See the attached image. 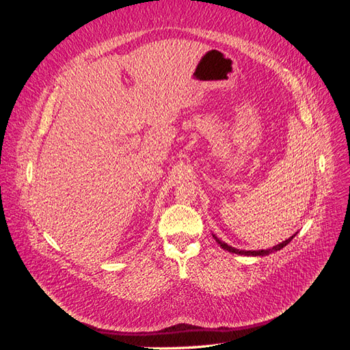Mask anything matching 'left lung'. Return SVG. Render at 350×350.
Returning <instances> with one entry per match:
<instances>
[{
  "label": "left lung",
  "instance_id": "1",
  "mask_svg": "<svg viewBox=\"0 0 350 350\" xmlns=\"http://www.w3.org/2000/svg\"><path fill=\"white\" fill-rule=\"evenodd\" d=\"M296 235V234H295ZM295 235H292L289 239H286V241H283V242H280V243H278V245H274V247H271V248H267V250H258V251H245V250H238V248H234V247H230V245H228L226 242H224V241H220L216 235H213V238L216 239V242L219 243V245L224 248V250H226V251H229V252H234V254H239V256H252V257H264V256H269V254H271V252H276V251H279V250H282L283 247H286L288 245V243L295 238Z\"/></svg>",
  "mask_w": 350,
  "mask_h": 350
}]
</instances>
